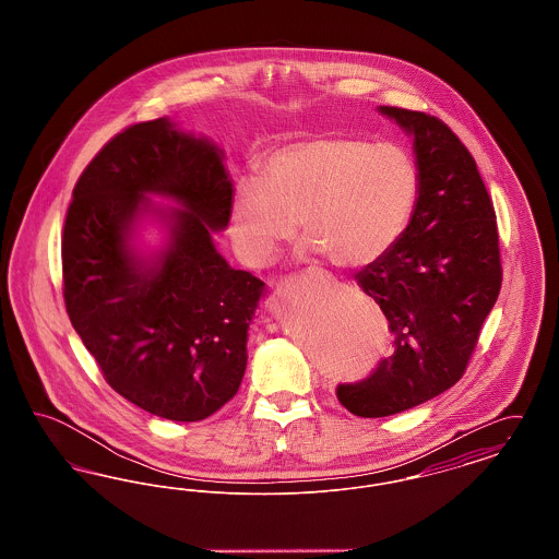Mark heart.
Wrapping results in <instances>:
<instances>
[{
  "instance_id": "heart-1",
  "label": "heart",
  "mask_w": 559,
  "mask_h": 559,
  "mask_svg": "<svg viewBox=\"0 0 559 559\" xmlns=\"http://www.w3.org/2000/svg\"><path fill=\"white\" fill-rule=\"evenodd\" d=\"M417 160L399 144L326 133L276 148L262 178L235 188L230 239L245 264H270L301 224L308 251L340 267L381 260L419 201Z\"/></svg>"
}]
</instances>
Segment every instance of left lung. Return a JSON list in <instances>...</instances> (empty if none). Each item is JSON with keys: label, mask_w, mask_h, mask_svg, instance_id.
Listing matches in <instances>:
<instances>
[{"label": "left lung", "mask_w": 559, "mask_h": 559, "mask_svg": "<svg viewBox=\"0 0 559 559\" xmlns=\"http://www.w3.org/2000/svg\"><path fill=\"white\" fill-rule=\"evenodd\" d=\"M377 110L413 138L421 190L399 242L356 274L396 346L367 379L337 388L358 417L396 415L452 388L503 281L495 210L469 151L426 112Z\"/></svg>", "instance_id": "obj_1"}]
</instances>
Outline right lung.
Instances as JSON below:
<instances>
[{
  "label": "right lung",
  "instance_id": "obj_1",
  "mask_svg": "<svg viewBox=\"0 0 559 559\" xmlns=\"http://www.w3.org/2000/svg\"><path fill=\"white\" fill-rule=\"evenodd\" d=\"M233 194L224 151L169 117L115 135L73 190L62 235L69 319L108 385L160 419H207L247 369L266 285L213 245ZM144 223L160 228L155 246L141 240Z\"/></svg>",
  "mask_w": 559,
  "mask_h": 559
}]
</instances>
